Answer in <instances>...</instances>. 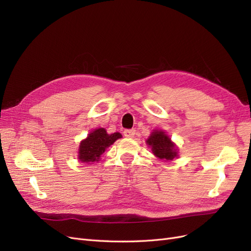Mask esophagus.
I'll use <instances>...</instances> for the list:
<instances>
[{
  "label": "esophagus",
  "mask_w": 251,
  "mask_h": 251,
  "mask_svg": "<svg viewBox=\"0 0 251 251\" xmlns=\"http://www.w3.org/2000/svg\"><path fill=\"white\" fill-rule=\"evenodd\" d=\"M124 135L126 138H133L135 136V130H126L124 132Z\"/></svg>",
  "instance_id": "obj_1"
}]
</instances>
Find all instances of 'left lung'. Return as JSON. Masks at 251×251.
Segmentation results:
<instances>
[{
	"mask_svg": "<svg viewBox=\"0 0 251 251\" xmlns=\"http://www.w3.org/2000/svg\"><path fill=\"white\" fill-rule=\"evenodd\" d=\"M148 147L160 160L172 161L179 157V149L163 130H153L147 139Z\"/></svg>",
	"mask_w": 251,
	"mask_h": 251,
	"instance_id": "8db88e82",
	"label": "left lung"
}]
</instances>
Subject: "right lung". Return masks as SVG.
<instances>
[{"label": "right lung", "mask_w": 251, "mask_h": 251, "mask_svg": "<svg viewBox=\"0 0 251 251\" xmlns=\"http://www.w3.org/2000/svg\"><path fill=\"white\" fill-rule=\"evenodd\" d=\"M121 137L123 136L118 132L108 134L105 128L97 127L88 134L87 138L80 141L77 159L81 163L98 162L105 150Z\"/></svg>", "instance_id": "add662e5"}]
</instances>
